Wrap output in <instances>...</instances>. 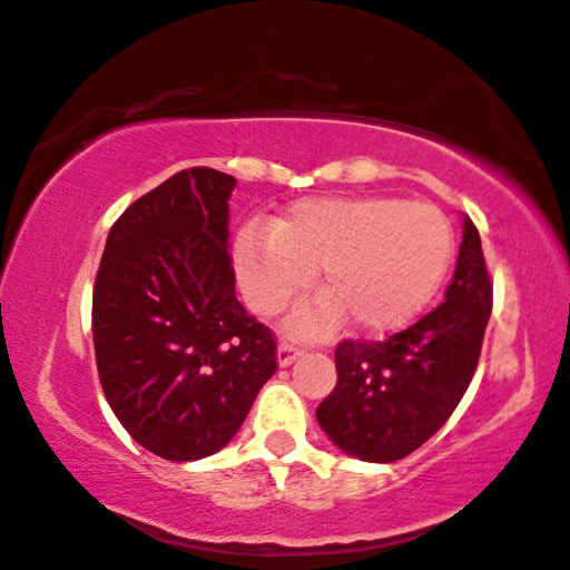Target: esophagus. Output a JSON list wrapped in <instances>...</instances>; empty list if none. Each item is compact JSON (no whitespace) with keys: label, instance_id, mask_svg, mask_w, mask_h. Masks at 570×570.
Masks as SVG:
<instances>
[{"label":"esophagus","instance_id":"1","mask_svg":"<svg viewBox=\"0 0 570 570\" xmlns=\"http://www.w3.org/2000/svg\"><path fill=\"white\" fill-rule=\"evenodd\" d=\"M299 353H302L299 345L292 343V340H282V343H278V366H292Z\"/></svg>","mask_w":570,"mask_h":570}]
</instances>
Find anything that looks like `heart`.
<instances>
[{
	"label": "heart",
	"mask_w": 570,
	"mask_h": 570,
	"mask_svg": "<svg viewBox=\"0 0 570 570\" xmlns=\"http://www.w3.org/2000/svg\"><path fill=\"white\" fill-rule=\"evenodd\" d=\"M453 227L438 207L399 197L304 199L271 230L243 227L233 261L245 302L278 314L322 268V299L296 322L325 330L340 314L366 333L404 327L428 307L453 258Z\"/></svg>",
	"instance_id": "b5f03b06"
}]
</instances>
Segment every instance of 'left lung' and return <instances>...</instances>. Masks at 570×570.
Masks as SVG:
<instances>
[{"instance_id": "1", "label": "left lung", "mask_w": 570, "mask_h": 570, "mask_svg": "<svg viewBox=\"0 0 570 570\" xmlns=\"http://www.w3.org/2000/svg\"><path fill=\"white\" fill-rule=\"evenodd\" d=\"M491 302L481 235L465 217L445 302L402 333L337 343V384L317 406L330 440L371 463L399 461L428 443L471 384Z\"/></svg>"}]
</instances>
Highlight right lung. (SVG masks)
<instances>
[{"instance_id": "obj_1", "label": "right lung", "mask_w": 570, "mask_h": 570, "mask_svg": "<svg viewBox=\"0 0 570 570\" xmlns=\"http://www.w3.org/2000/svg\"><path fill=\"white\" fill-rule=\"evenodd\" d=\"M235 176L186 168L107 235L91 296L101 389L135 443L197 461L230 443L274 376L276 337L235 296Z\"/></svg>"}]
</instances>
